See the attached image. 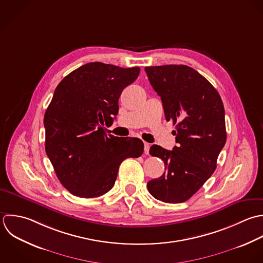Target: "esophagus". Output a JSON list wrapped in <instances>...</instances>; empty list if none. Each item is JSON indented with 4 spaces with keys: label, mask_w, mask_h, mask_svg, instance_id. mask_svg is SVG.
<instances>
[{
    "label": "esophagus",
    "mask_w": 263,
    "mask_h": 263,
    "mask_svg": "<svg viewBox=\"0 0 263 263\" xmlns=\"http://www.w3.org/2000/svg\"><path fill=\"white\" fill-rule=\"evenodd\" d=\"M144 154L148 155L149 154V144L148 143H144Z\"/></svg>",
    "instance_id": "obj_1"
}]
</instances>
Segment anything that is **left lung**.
Listing matches in <instances>:
<instances>
[{"label": "left lung", "instance_id": "obj_1", "mask_svg": "<svg viewBox=\"0 0 263 263\" xmlns=\"http://www.w3.org/2000/svg\"><path fill=\"white\" fill-rule=\"evenodd\" d=\"M151 85L161 96L165 118L176 125L177 146L154 144L149 154L164 161V174L147 182L148 192L165 203L192 198L211 177L227 141L224 106L211 83L187 65L145 67Z\"/></svg>", "mask_w": 263, "mask_h": 263}]
</instances>
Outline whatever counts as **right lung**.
Masks as SVG:
<instances>
[{
	"label": "right lung",
	"instance_id": "add662e5",
	"mask_svg": "<svg viewBox=\"0 0 263 263\" xmlns=\"http://www.w3.org/2000/svg\"><path fill=\"white\" fill-rule=\"evenodd\" d=\"M139 71V67L90 62L56 87L44 117L45 149L57 178L70 194L86 199L106 194L121 163L142 155L139 138L106 134L118 115L122 91Z\"/></svg>",
	"mask_w": 263,
	"mask_h": 263
}]
</instances>
